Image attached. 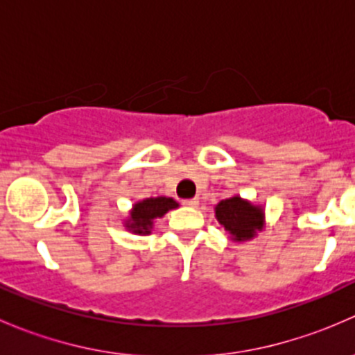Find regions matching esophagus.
<instances>
[{
    "label": "esophagus",
    "instance_id": "1",
    "mask_svg": "<svg viewBox=\"0 0 355 355\" xmlns=\"http://www.w3.org/2000/svg\"><path fill=\"white\" fill-rule=\"evenodd\" d=\"M184 206H187V207H198L199 206V199H185L184 200Z\"/></svg>",
    "mask_w": 355,
    "mask_h": 355
}]
</instances>
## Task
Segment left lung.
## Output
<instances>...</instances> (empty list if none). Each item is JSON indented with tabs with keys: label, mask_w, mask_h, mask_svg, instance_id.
Here are the masks:
<instances>
[{
	"label": "left lung",
	"mask_w": 355,
	"mask_h": 355,
	"mask_svg": "<svg viewBox=\"0 0 355 355\" xmlns=\"http://www.w3.org/2000/svg\"><path fill=\"white\" fill-rule=\"evenodd\" d=\"M214 216L235 242L250 241L264 227L263 207L254 206L241 196L220 200L214 207Z\"/></svg>",
	"instance_id": "obj_1"
}]
</instances>
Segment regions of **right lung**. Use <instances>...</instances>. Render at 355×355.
Instances as JSON below:
<instances>
[{
  "mask_svg": "<svg viewBox=\"0 0 355 355\" xmlns=\"http://www.w3.org/2000/svg\"><path fill=\"white\" fill-rule=\"evenodd\" d=\"M175 207H178L177 200H173L171 198H164V196L139 200L132 207L130 216L125 221V228L128 232H132V234L149 235L156 218L164 216L168 211L175 209Z\"/></svg>",
  "mask_w": 355,
  "mask_h": 355,
  "instance_id": "add662e5",
  "label": "right lung"
}]
</instances>
